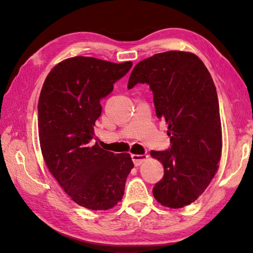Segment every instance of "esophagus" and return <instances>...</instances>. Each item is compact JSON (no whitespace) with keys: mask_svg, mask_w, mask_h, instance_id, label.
I'll list each match as a JSON object with an SVG mask.
<instances>
[{"mask_svg":"<svg viewBox=\"0 0 253 253\" xmlns=\"http://www.w3.org/2000/svg\"><path fill=\"white\" fill-rule=\"evenodd\" d=\"M149 157L147 154H131V159L132 162L136 166H139L140 164H142V162H144Z\"/></svg>","mask_w":253,"mask_h":253,"instance_id":"obj_1","label":"esophagus"}]
</instances>
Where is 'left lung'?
I'll list each match as a JSON object with an SVG mask.
<instances>
[{
    "mask_svg": "<svg viewBox=\"0 0 253 253\" xmlns=\"http://www.w3.org/2000/svg\"><path fill=\"white\" fill-rule=\"evenodd\" d=\"M148 84L155 112L168 124L171 147L151 151L164 166L153 188L163 207L180 209L195 202L218 169L222 157V125L215 84L196 54L185 51L158 53L132 69L128 88Z\"/></svg>",
    "mask_w": 253,
    "mask_h": 253,
    "instance_id": "1",
    "label": "left lung"
}]
</instances>
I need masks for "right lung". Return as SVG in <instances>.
<instances>
[{
	"label": "right lung",
	"mask_w": 253,
	"mask_h": 253,
	"mask_svg": "<svg viewBox=\"0 0 253 253\" xmlns=\"http://www.w3.org/2000/svg\"><path fill=\"white\" fill-rule=\"evenodd\" d=\"M131 62L69 57L51 69L38 103L39 141L50 173L79 206L110 210L122 200L133 168L129 153L114 154L91 143L102 113L100 101Z\"/></svg>",
	"instance_id": "1"
}]
</instances>
